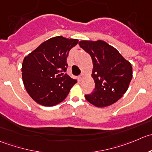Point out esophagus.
Segmentation results:
<instances>
[{
  "mask_svg": "<svg viewBox=\"0 0 152 152\" xmlns=\"http://www.w3.org/2000/svg\"><path fill=\"white\" fill-rule=\"evenodd\" d=\"M84 76H85V75H84L83 73H82V74H80L79 76H78V80H79L80 81H81L83 78L84 77Z\"/></svg>",
  "mask_w": 152,
  "mask_h": 152,
  "instance_id": "1",
  "label": "esophagus"
}]
</instances>
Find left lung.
<instances>
[{
  "label": "left lung",
  "instance_id": "1",
  "mask_svg": "<svg viewBox=\"0 0 152 152\" xmlns=\"http://www.w3.org/2000/svg\"><path fill=\"white\" fill-rule=\"evenodd\" d=\"M79 45L91 56L93 63L94 91L86 94L97 107L110 106L123 97L132 78V66L120 52L105 41L82 40Z\"/></svg>",
  "mask_w": 152,
  "mask_h": 152
}]
</instances>
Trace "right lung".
Segmentation results:
<instances>
[{"instance_id": "right-lung-1", "label": "right lung", "mask_w": 152, "mask_h": 152, "mask_svg": "<svg viewBox=\"0 0 152 152\" xmlns=\"http://www.w3.org/2000/svg\"><path fill=\"white\" fill-rule=\"evenodd\" d=\"M77 39L62 36L43 42L23 59L22 78L27 92L39 104L52 106L62 102L77 81L65 72L70 49Z\"/></svg>"}]
</instances>
